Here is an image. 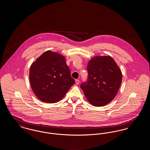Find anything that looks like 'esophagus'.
<instances>
[{
    "instance_id": "obj_1",
    "label": "esophagus",
    "mask_w": 150,
    "mask_h": 150,
    "mask_svg": "<svg viewBox=\"0 0 150 150\" xmlns=\"http://www.w3.org/2000/svg\"><path fill=\"white\" fill-rule=\"evenodd\" d=\"M79 82H80V81L78 80V79H76V80H75V83H76V84H77V85H78L79 84Z\"/></svg>"
}]
</instances>
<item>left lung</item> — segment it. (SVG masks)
<instances>
[{
    "label": "left lung",
    "mask_w": 150,
    "mask_h": 150,
    "mask_svg": "<svg viewBox=\"0 0 150 150\" xmlns=\"http://www.w3.org/2000/svg\"><path fill=\"white\" fill-rule=\"evenodd\" d=\"M87 80L80 88L86 99L94 106H103L110 103L120 86L122 74L110 56H96L87 66Z\"/></svg>",
    "instance_id": "left-lung-1"
}]
</instances>
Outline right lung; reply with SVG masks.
Returning a JSON list of instances; mask_svg holds the SVG:
<instances>
[{
    "label": "right lung",
    "mask_w": 150,
    "mask_h": 150,
    "mask_svg": "<svg viewBox=\"0 0 150 150\" xmlns=\"http://www.w3.org/2000/svg\"><path fill=\"white\" fill-rule=\"evenodd\" d=\"M29 79L39 100L56 103L62 100L75 81L63 56L46 51L31 64Z\"/></svg>",
    "instance_id": "add662e5"
}]
</instances>
